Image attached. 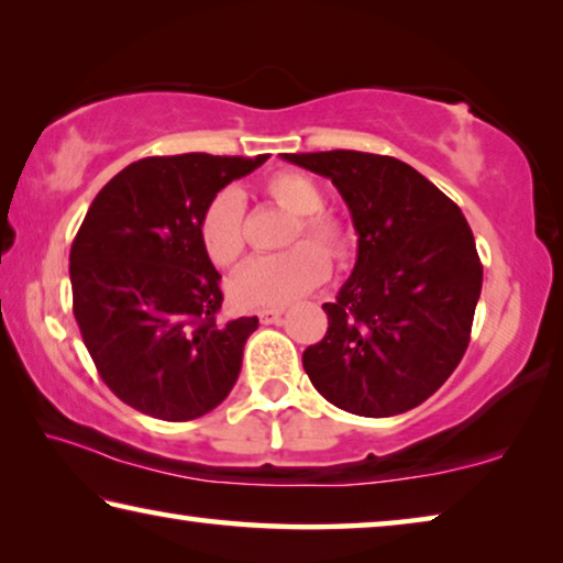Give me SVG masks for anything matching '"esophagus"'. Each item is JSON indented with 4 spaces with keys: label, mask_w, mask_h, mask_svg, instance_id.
Listing matches in <instances>:
<instances>
[{
    "label": "esophagus",
    "mask_w": 563,
    "mask_h": 563,
    "mask_svg": "<svg viewBox=\"0 0 563 563\" xmlns=\"http://www.w3.org/2000/svg\"><path fill=\"white\" fill-rule=\"evenodd\" d=\"M283 312H285L283 308H263V310H258V318H261L263 325H278Z\"/></svg>",
    "instance_id": "34e87169"
}]
</instances>
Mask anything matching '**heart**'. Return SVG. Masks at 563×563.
Here are the masks:
<instances>
[{
  "instance_id": "heart-1",
  "label": "heart",
  "mask_w": 563,
  "mask_h": 563,
  "mask_svg": "<svg viewBox=\"0 0 563 563\" xmlns=\"http://www.w3.org/2000/svg\"><path fill=\"white\" fill-rule=\"evenodd\" d=\"M265 196L292 216L278 255L253 258L231 280V298L241 308H283L328 278V260L350 251V231L338 216L320 211L325 203L320 186L302 174H275L265 180ZM203 251L218 268H231L245 251L243 201L235 190H221L206 206L198 223ZM305 236L317 245L300 244Z\"/></svg>"
}]
</instances>
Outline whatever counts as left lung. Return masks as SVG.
Returning <instances> with one entry per match:
<instances>
[{"instance_id":"obj_1","label":"left lung","mask_w":563,"mask_h":563,"mask_svg":"<svg viewBox=\"0 0 563 563\" xmlns=\"http://www.w3.org/2000/svg\"><path fill=\"white\" fill-rule=\"evenodd\" d=\"M325 176L350 208L357 263L328 332L302 352L318 393L345 412L393 417L422 405L460 365L482 263L460 206L405 161L362 151L280 154Z\"/></svg>"}]
</instances>
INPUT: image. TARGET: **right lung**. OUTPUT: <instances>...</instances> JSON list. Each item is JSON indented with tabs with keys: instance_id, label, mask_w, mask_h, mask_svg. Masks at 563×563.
<instances>
[{
	"instance_id": "obj_1",
	"label": "right lung",
	"mask_w": 563,
	"mask_h": 563,
	"mask_svg": "<svg viewBox=\"0 0 563 563\" xmlns=\"http://www.w3.org/2000/svg\"><path fill=\"white\" fill-rule=\"evenodd\" d=\"M255 158L180 154L141 158L89 206L69 253L74 318L99 375L121 402L188 422L223 402L258 318L221 322V275L198 223Z\"/></svg>"
}]
</instances>
